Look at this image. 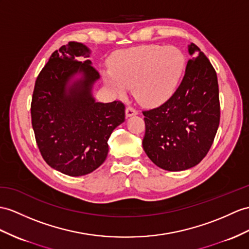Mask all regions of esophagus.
<instances>
[{
    "instance_id": "34e87169",
    "label": "esophagus",
    "mask_w": 249,
    "mask_h": 249,
    "mask_svg": "<svg viewBox=\"0 0 249 249\" xmlns=\"http://www.w3.org/2000/svg\"><path fill=\"white\" fill-rule=\"evenodd\" d=\"M138 113V111L136 110L135 107H133L131 106H129L128 107L125 108V115L126 117H130V116H133V115H136Z\"/></svg>"
}]
</instances>
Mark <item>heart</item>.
<instances>
[{"label": "heart", "instance_id": "obj_1", "mask_svg": "<svg viewBox=\"0 0 249 249\" xmlns=\"http://www.w3.org/2000/svg\"><path fill=\"white\" fill-rule=\"evenodd\" d=\"M185 63L183 53L172 45L132 47L114 57L105 79L118 93L134 87V96L141 104L159 106L178 89Z\"/></svg>", "mask_w": 249, "mask_h": 249}]
</instances>
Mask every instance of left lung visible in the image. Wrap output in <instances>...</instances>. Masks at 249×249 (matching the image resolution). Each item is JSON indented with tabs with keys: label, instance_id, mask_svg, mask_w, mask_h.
Wrapping results in <instances>:
<instances>
[{
	"label": "left lung",
	"instance_id": "left-lung-1",
	"mask_svg": "<svg viewBox=\"0 0 249 249\" xmlns=\"http://www.w3.org/2000/svg\"><path fill=\"white\" fill-rule=\"evenodd\" d=\"M183 80L165 104L142 111V147L156 166L183 171L207 155L220 124L219 84L215 70L191 43Z\"/></svg>",
	"mask_w": 249,
	"mask_h": 249
}]
</instances>
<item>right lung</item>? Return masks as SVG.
<instances>
[{
    "instance_id": "right-lung-1",
    "label": "right lung",
    "mask_w": 249,
    "mask_h": 249,
    "mask_svg": "<svg viewBox=\"0 0 249 249\" xmlns=\"http://www.w3.org/2000/svg\"><path fill=\"white\" fill-rule=\"evenodd\" d=\"M89 50L70 42L54 51L37 77L30 114L40 153L48 166L70 177L96 170L106 160L107 141L124 121V105L115 100L96 102L92 96L99 72L89 60ZM77 72L83 78L71 87Z\"/></svg>"
}]
</instances>
